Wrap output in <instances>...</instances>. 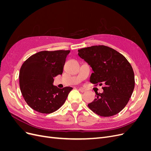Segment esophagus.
Wrapping results in <instances>:
<instances>
[{
	"mask_svg": "<svg viewBox=\"0 0 151 151\" xmlns=\"http://www.w3.org/2000/svg\"><path fill=\"white\" fill-rule=\"evenodd\" d=\"M79 91H80V92H81V93H84L85 91H86V90L84 89H83V88H79Z\"/></svg>",
	"mask_w": 151,
	"mask_h": 151,
	"instance_id": "obj_1",
	"label": "esophagus"
}]
</instances>
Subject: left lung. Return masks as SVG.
<instances>
[{"instance_id":"obj_1","label":"left lung","mask_w":151,"mask_h":151,"mask_svg":"<svg viewBox=\"0 0 151 151\" xmlns=\"http://www.w3.org/2000/svg\"><path fill=\"white\" fill-rule=\"evenodd\" d=\"M78 55L92 68L90 82L104 84L102 93L88 104L94 113L101 116L116 115L125 108L133 93V68L126 58L111 48L96 45L78 50Z\"/></svg>"}]
</instances>
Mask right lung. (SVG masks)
Segmentation results:
<instances>
[{
	"label": "right lung",
	"instance_id": "1",
	"mask_svg": "<svg viewBox=\"0 0 151 151\" xmlns=\"http://www.w3.org/2000/svg\"><path fill=\"white\" fill-rule=\"evenodd\" d=\"M70 50L42 51L29 57L19 72L21 92L25 101L34 110L51 113L65 103L71 87L60 89L54 86L53 77L62 74Z\"/></svg>",
	"mask_w": 151,
	"mask_h": 151
}]
</instances>
